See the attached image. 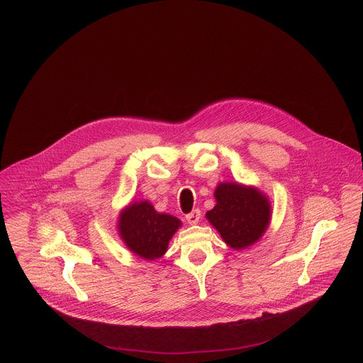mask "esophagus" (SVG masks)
Returning <instances> with one entry per match:
<instances>
[{"mask_svg": "<svg viewBox=\"0 0 363 363\" xmlns=\"http://www.w3.org/2000/svg\"><path fill=\"white\" fill-rule=\"evenodd\" d=\"M200 218H201V211H200L199 208L193 209L190 213L186 215V220H187L189 223H197V222L200 220Z\"/></svg>", "mask_w": 363, "mask_h": 363, "instance_id": "34e87169", "label": "esophagus"}]
</instances>
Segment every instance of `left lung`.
<instances>
[{
  "label": "left lung",
  "instance_id": "left-lung-1",
  "mask_svg": "<svg viewBox=\"0 0 363 363\" xmlns=\"http://www.w3.org/2000/svg\"><path fill=\"white\" fill-rule=\"evenodd\" d=\"M216 206L207 212L226 245L245 249L256 243L268 226L271 209L268 200L253 187L220 183L215 190Z\"/></svg>",
  "mask_w": 363,
  "mask_h": 363
}]
</instances>
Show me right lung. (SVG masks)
Wrapping results in <instances>:
<instances>
[{
  "label": "right lung",
  "mask_w": 363,
  "mask_h": 363,
  "mask_svg": "<svg viewBox=\"0 0 363 363\" xmlns=\"http://www.w3.org/2000/svg\"><path fill=\"white\" fill-rule=\"evenodd\" d=\"M180 225L177 218L156 212L148 201L131 204L118 219L121 239L133 253L145 259L162 257Z\"/></svg>",
  "instance_id": "1"
}]
</instances>
